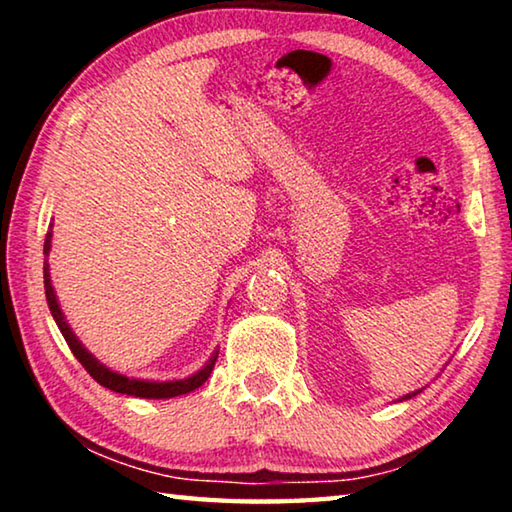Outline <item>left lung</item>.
<instances>
[{
	"mask_svg": "<svg viewBox=\"0 0 512 512\" xmlns=\"http://www.w3.org/2000/svg\"><path fill=\"white\" fill-rule=\"evenodd\" d=\"M418 393H420V391H415V393H409V395H404V397H400V402H402V400H411V397H413V395H418Z\"/></svg>",
	"mask_w": 512,
	"mask_h": 512,
	"instance_id": "obj_1",
	"label": "left lung"
}]
</instances>
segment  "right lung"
I'll list each match as a JSON object with an SVG mask.
<instances>
[{
    "instance_id": "right-lung-1",
    "label": "right lung",
    "mask_w": 512,
    "mask_h": 512,
    "mask_svg": "<svg viewBox=\"0 0 512 512\" xmlns=\"http://www.w3.org/2000/svg\"><path fill=\"white\" fill-rule=\"evenodd\" d=\"M51 237H54V223H49V230H47V239H45V268H42V273H45L47 305H49L51 316H54V320H56L60 334L65 336L69 350L74 352V357L81 361V366L90 372V377L97 381V384H101L103 388H110L112 393L144 397V400H169V397H178V395L192 393V391H196L198 386L205 384L207 377H210L212 368H214L216 357H219V350H214L210 361H207L201 370L194 372L192 377L173 379V381L135 379V377L121 375V372H117V370H110L108 366H103V363L97 357H94V354L88 348H85V345L79 339H76V334L72 332V327H69L67 318L63 314V309H60V305H58L54 284H51V275H49V262H47L49 250H51Z\"/></svg>"
}]
</instances>
